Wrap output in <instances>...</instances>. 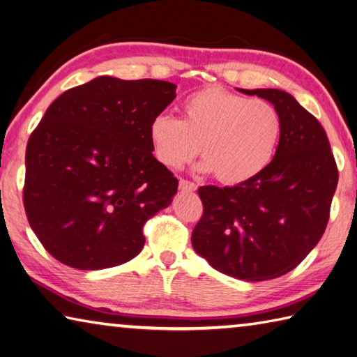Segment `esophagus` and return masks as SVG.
<instances>
[{"label":"esophagus","instance_id":"esophagus-1","mask_svg":"<svg viewBox=\"0 0 357 357\" xmlns=\"http://www.w3.org/2000/svg\"><path fill=\"white\" fill-rule=\"evenodd\" d=\"M179 189L183 192H195L197 190V184L190 183L187 179H179Z\"/></svg>","mask_w":357,"mask_h":357}]
</instances>
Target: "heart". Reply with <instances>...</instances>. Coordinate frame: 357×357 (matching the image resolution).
<instances>
[{
  "label": "heart",
  "mask_w": 357,
  "mask_h": 357,
  "mask_svg": "<svg viewBox=\"0 0 357 357\" xmlns=\"http://www.w3.org/2000/svg\"><path fill=\"white\" fill-rule=\"evenodd\" d=\"M181 112V120L159 114L148 126L154 158L167 168H181L201 150L198 172L242 184L270 164L280 145L281 116L265 100L211 86L187 96Z\"/></svg>",
  "instance_id": "1"
}]
</instances>
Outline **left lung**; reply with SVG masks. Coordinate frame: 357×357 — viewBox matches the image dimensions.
Returning <instances> with one entry per match:
<instances>
[{"mask_svg":"<svg viewBox=\"0 0 357 357\" xmlns=\"http://www.w3.org/2000/svg\"><path fill=\"white\" fill-rule=\"evenodd\" d=\"M237 90L276 107L280 145L257 176L232 187H199L204 213L192 246L222 273L257 282L289 273L315 248L339 173L325 129L294 96L278 89Z\"/></svg>","mask_w":357,"mask_h":357,"instance_id":"8db88e82","label":"left lung"}]
</instances>
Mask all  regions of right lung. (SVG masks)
Instances as JSON below:
<instances>
[{
	"instance_id": "right-lung-1",
	"label": "right lung",
	"mask_w": 357,
	"mask_h": 357,
	"mask_svg": "<svg viewBox=\"0 0 357 357\" xmlns=\"http://www.w3.org/2000/svg\"><path fill=\"white\" fill-rule=\"evenodd\" d=\"M174 98L173 82L98 76L51 102L26 146L23 203L57 261L101 270L144 248L146 220L178 192L148 137L151 120Z\"/></svg>"
}]
</instances>
